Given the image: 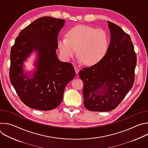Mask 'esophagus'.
Masks as SVG:
<instances>
[{"mask_svg": "<svg viewBox=\"0 0 148 148\" xmlns=\"http://www.w3.org/2000/svg\"><path fill=\"white\" fill-rule=\"evenodd\" d=\"M74 69H75V73H76V74H78V73H79V67H77V66H75V67H74Z\"/></svg>", "mask_w": 148, "mask_h": 148, "instance_id": "obj_1", "label": "esophagus"}]
</instances>
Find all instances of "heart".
<instances>
[{"label": "heart", "instance_id": "heart-1", "mask_svg": "<svg viewBox=\"0 0 148 148\" xmlns=\"http://www.w3.org/2000/svg\"><path fill=\"white\" fill-rule=\"evenodd\" d=\"M67 38L58 40L61 56L66 60L78 54L84 64L94 65L106 54L109 46L108 36L104 30L86 25H77L66 33Z\"/></svg>", "mask_w": 148, "mask_h": 148}]
</instances>
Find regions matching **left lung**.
<instances>
[{
    "instance_id": "1",
    "label": "left lung",
    "mask_w": 148,
    "mask_h": 148,
    "mask_svg": "<svg viewBox=\"0 0 148 148\" xmlns=\"http://www.w3.org/2000/svg\"><path fill=\"white\" fill-rule=\"evenodd\" d=\"M108 26L111 40L106 54L79 73L84 83V107L91 111L114 110L132 88L135 79L136 55L130 36L109 21Z\"/></svg>"
}]
</instances>
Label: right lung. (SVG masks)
I'll return each instance as SVG.
<instances>
[{"label":"right lung","instance_id":"right-lung-1","mask_svg":"<svg viewBox=\"0 0 148 148\" xmlns=\"http://www.w3.org/2000/svg\"><path fill=\"white\" fill-rule=\"evenodd\" d=\"M66 21L51 17H40L21 31L10 51L9 77L21 99L33 109L49 111L57 108L67 84L75 75L69 62L58 60L57 38ZM36 53L35 69L24 71V63Z\"/></svg>","mask_w":148,"mask_h":148}]
</instances>
